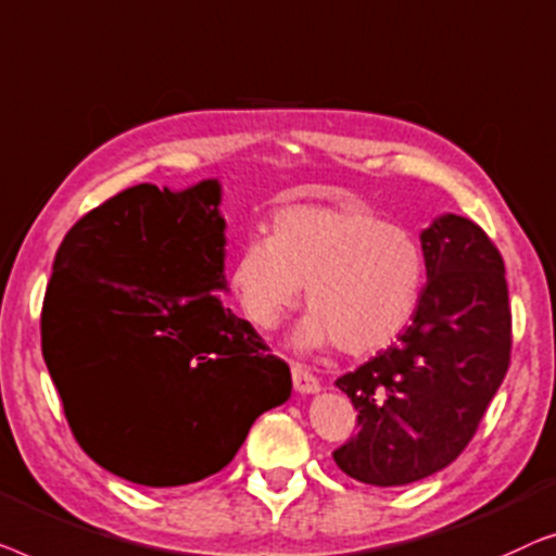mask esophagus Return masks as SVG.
<instances>
[{"label": "esophagus", "mask_w": 556, "mask_h": 556, "mask_svg": "<svg viewBox=\"0 0 556 556\" xmlns=\"http://www.w3.org/2000/svg\"><path fill=\"white\" fill-rule=\"evenodd\" d=\"M292 382H294V390L300 395H315V393H319V380L307 370V367L292 365Z\"/></svg>", "instance_id": "1"}]
</instances>
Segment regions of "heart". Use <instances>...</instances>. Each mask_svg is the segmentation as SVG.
I'll use <instances>...</instances> for the list:
<instances>
[{
	"mask_svg": "<svg viewBox=\"0 0 556 556\" xmlns=\"http://www.w3.org/2000/svg\"><path fill=\"white\" fill-rule=\"evenodd\" d=\"M229 289L249 323L275 330L302 287L312 309L294 332L300 350L332 342L348 355L393 345L416 317L426 256L403 226L357 203H294L271 216V233L249 237L229 264Z\"/></svg>",
	"mask_w": 556,
	"mask_h": 556,
	"instance_id": "1",
	"label": "heart"
}]
</instances>
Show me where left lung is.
Wrapping results in <instances>:
<instances>
[{"label": "left lung", "instance_id": "8db88e82", "mask_svg": "<svg viewBox=\"0 0 556 556\" xmlns=\"http://www.w3.org/2000/svg\"><path fill=\"white\" fill-rule=\"evenodd\" d=\"M426 287L393 348L338 378L359 431L332 453L350 479L405 486L458 458L496 395L511 353L504 260L471 218L420 231Z\"/></svg>", "mask_w": 556, "mask_h": 556}]
</instances>
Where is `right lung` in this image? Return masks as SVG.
I'll return each mask as SVG.
<instances>
[{
  "label": "right lung",
  "mask_w": 556,
  "mask_h": 556,
  "mask_svg": "<svg viewBox=\"0 0 556 556\" xmlns=\"http://www.w3.org/2000/svg\"><path fill=\"white\" fill-rule=\"evenodd\" d=\"M218 178L140 184L62 239L42 304V355L83 451L151 489L222 471L292 375L224 307Z\"/></svg>",
  "instance_id": "right-lung-1"
}]
</instances>
